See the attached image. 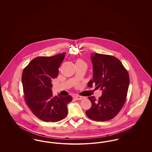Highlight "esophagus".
Returning a JSON list of instances; mask_svg holds the SVG:
<instances>
[{
	"instance_id": "1",
	"label": "esophagus",
	"mask_w": 152,
	"mask_h": 152,
	"mask_svg": "<svg viewBox=\"0 0 152 152\" xmlns=\"http://www.w3.org/2000/svg\"><path fill=\"white\" fill-rule=\"evenodd\" d=\"M75 99L77 100H83L84 99V97H82V96H75Z\"/></svg>"
}]
</instances>
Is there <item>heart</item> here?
I'll list each match as a JSON object with an SVG mask.
<instances>
[{"label": "heart", "instance_id": "b5f03b06", "mask_svg": "<svg viewBox=\"0 0 152 152\" xmlns=\"http://www.w3.org/2000/svg\"><path fill=\"white\" fill-rule=\"evenodd\" d=\"M83 63V61L82 60H77V61H76V64H77V63Z\"/></svg>", "mask_w": 152, "mask_h": 152}]
</instances>
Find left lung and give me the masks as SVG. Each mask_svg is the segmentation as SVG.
Instances as JSON below:
<instances>
[{
    "label": "left lung",
    "instance_id": "8db88e82",
    "mask_svg": "<svg viewBox=\"0 0 152 152\" xmlns=\"http://www.w3.org/2000/svg\"><path fill=\"white\" fill-rule=\"evenodd\" d=\"M93 80L89 84L100 88L101 97L96 100L88 97L91 108L86 111L87 116L96 121L112 119L120 112L125 102L129 84V76L122 63L113 56L92 53Z\"/></svg>",
    "mask_w": 152,
    "mask_h": 152
}]
</instances>
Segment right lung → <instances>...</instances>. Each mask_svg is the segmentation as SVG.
I'll return each instance as SVG.
<instances>
[{"label": "right lung", "mask_w": 152, "mask_h": 152, "mask_svg": "<svg viewBox=\"0 0 152 152\" xmlns=\"http://www.w3.org/2000/svg\"><path fill=\"white\" fill-rule=\"evenodd\" d=\"M65 53L34 58L22 73L23 92L26 102L33 114L45 122H57L67 115V104L72 100L68 96H53L52 80L56 78L58 68Z\"/></svg>", "instance_id": "right-lung-1"}]
</instances>
